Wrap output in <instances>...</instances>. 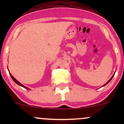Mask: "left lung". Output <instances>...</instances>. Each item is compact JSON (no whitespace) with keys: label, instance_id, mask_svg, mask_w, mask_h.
<instances>
[{"label":"left lung","instance_id":"obj_1","mask_svg":"<svg viewBox=\"0 0 124 124\" xmlns=\"http://www.w3.org/2000/svg\"><path fill=\"white\" fill-rule=\"evenodd\" d=\"M115 73H114V74H113V76H112V77L111 78H110V79H109V80H108V81H107V82H106V84H105L104 85H103V86H102V87H103V86H106V85H107V84H108V83H109V82H110V81H111V79H112V78L113 77V76H114V75H115Z\"/></svg>","mask_w":124,"mask_h":124}]
</instances>
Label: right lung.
Here are the masks:
<instances>
[{
	"label": "right lung",
	"mask_w": 124,
	"mask_h": 124,
	"mask_svg": "<svg viewBox=\"0 0 124 124\" xmlns=\"http://www.w3.org/2000/svg\"><path fill=\"white\" fill-rule=\"evenodd\" d=\"M9 74H10V76H11V78H12V79L14 81V82H16L17 84L18 85L20 86H22V87H23V88H25V89H28V90H30V89H29L28 87H26V86H25L24 85H22V84H21V83L18 82V81L17 80V79H16V78H15L14 77H13V76L12 75V74H11V73H9Z\"/></svg>",
	"instance_id": "obj_1"
}]
</instances>
